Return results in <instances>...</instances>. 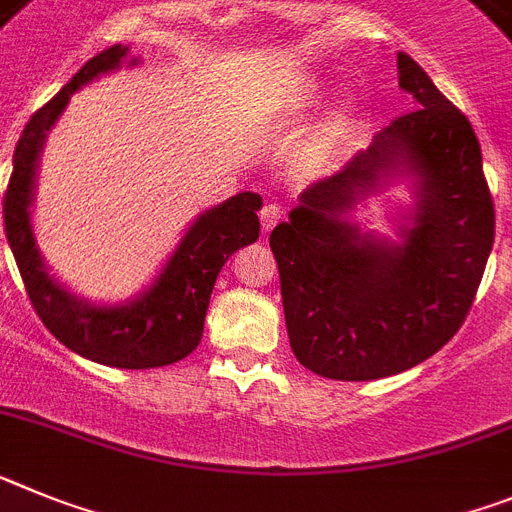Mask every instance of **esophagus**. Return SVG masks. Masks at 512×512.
I'll use <instances>...</instances> for the list:
<instances>
[{"label":"esophagus","instance_id":"obj_1","mask_svg":"<svg viewBox=\"0 0 512 512\" xmlns=\"http://www.w3.org/2000/svg\"><path fill=\"white\" fill-rule=\"evenodd\" d=\"M283 216V208L278 206V203H265L260 211V224H262V231H270L273 229L278 221H281Z\"/></svg>","mask_w":512,"mask_h":512}]
</instances>
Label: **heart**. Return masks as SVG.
<instances>
[{
	"instance_id": "1",
	"label": "heart",
	"mask_w": 512,
	"mask_h": 512,
	"mask_svg": "<svg viewBox=\"0 0 512 512\" xmlns=\"http://www.w3.org/2000/svg\"><path fill=\"white\" fill-rule=\"evenodd\" d=\"M353 105L350 102H340L330 113L324 115V121L319 123L317 133H314V146L317 151H330L337 141L348 133V128L353 126Z\"/></svg>"
}]
</instances>
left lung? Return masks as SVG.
<instances>
[{
	"label": "left lung",
	"instance_id": "obj_1",
	"mask_svg": "<svg viewBox=\"0 0 512 512\" xmlns=\"http://www.w3.org/2000/svg\"><path fill=\"white\" fill-rule=\"evenodd\" d=\"M397 66L415 110L309 185L270 234L293 355L324 379H384L438 353L464 324L495 242L477 133L407 53ZM399 174L416 180L418 203L389 243L347 216Z\"/></svg>",
	"mask_w": 512,
	"mask_h": 512
}]
</instances>
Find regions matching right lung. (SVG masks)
<instances>
[{
  "label": "right lung",
  "instance_id": "1",
  "mask_svg": "<svg viewBox=\"0 0 512 512\" xmlns=\"http://www.w3.org/2000/svg\"><path fill=\"white\" fill-rule=\"evenodd\" d=\"M126 56L128 46L121 43L105 48L71 77L59 95L33 113L15 146L12 177L4 193V231L30 304L48 332L82 358L139 371L170 366L198 348L216 275L239 247L260 237L257 211L262 208V198L257 193H237L221 206L203 211L185 231L157 281L126 304H90L48 273L30 219L43 144L69 105V97L92 79L121 69ZM133 64L136 59L128 61V66Z\"/></svg>",
  "mask_w": 512,
  "mask_h": 512
}]
</instances>
